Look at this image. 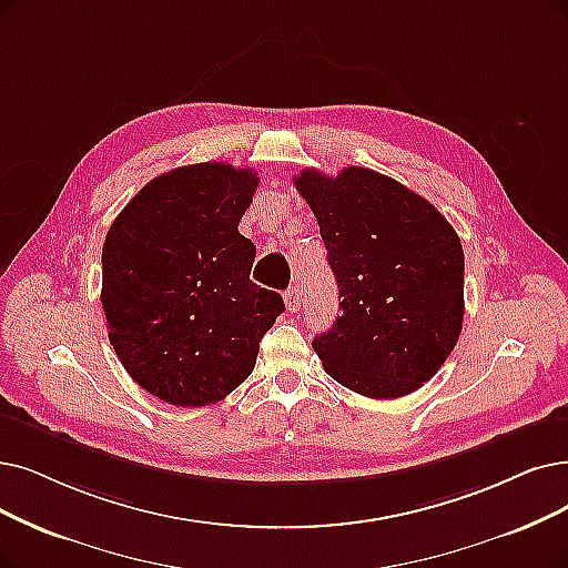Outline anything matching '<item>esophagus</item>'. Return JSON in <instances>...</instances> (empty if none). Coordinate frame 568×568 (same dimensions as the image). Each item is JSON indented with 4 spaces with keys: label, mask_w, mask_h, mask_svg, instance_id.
<instances>
[{
    "label": "esophagus",
    "mask_w": 568,
    "mask_h": 568,
    "mask_svg": "<svg viewBox=\"0 0 568 568\" xmlns=\"http://www.w3.org/2000/svg\"><path fill=\"white\" fill-rule=\"evenodd\" d=\"M301 301H303V291L298 284H293L284 291V305L288 312H298L301 310Z\"/></svg>",
    "instance_id": "34e87169"
}]
</instances>
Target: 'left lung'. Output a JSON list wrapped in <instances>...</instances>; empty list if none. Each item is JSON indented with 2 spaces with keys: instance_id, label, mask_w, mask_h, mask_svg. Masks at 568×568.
I'll return each mask as SVG.
<instances>
[{
  "instance_id": "1",
  "label": "left lung",
  "mask_w": 568,
  "mask_h": 568,
  "mask_svg": "<svg viewBox=\"0 0 568 568\" xmlns=\"http://www.w3.org/2000/svg\"><path fill=\"white\" fill-rule=\"evenodd\" d=\"M293 184L320 223L343 298V314L312 339L316 356L361 396L417 392L462 333L459 235L428 200L366 168L303 170Z\"/></svg>"
}]
</instances>
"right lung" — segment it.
Wrapping results in <instances>:
<instances>
[{"label": "right lung", "mask_w": 568, "mask_h": 568, "mask_svg": "<svg viewBox=\"0 0 568 568\" xmlns=\"http://www.w3.org/2000/svg\"><path fill=\"white\" fill-rule=\"evenodd\" d=\"M254 170L197 163L155 176L113 219L102 246V310L113 352L142 389L200 407L252 375L284 312L248 280L256 246L237 225Z\"/></svg>", "instance_id": "1"}]
</instances>
